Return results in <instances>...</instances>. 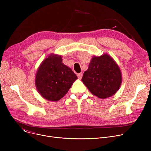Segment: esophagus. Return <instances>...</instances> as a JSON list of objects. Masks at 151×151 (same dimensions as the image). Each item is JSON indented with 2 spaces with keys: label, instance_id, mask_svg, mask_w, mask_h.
<instances>
[{
  "label": "esophagus",
  "instance_id": "1",
  "mask_svg": "<svg viewBox=\"0 0 151 151\" xmlns=\"http://www.w3.org/2000/svg\"><path fill=\"white\" fill-rule=\"evenodd\" d=\"M77 76L79 79H81L82 78V76H83V73H78L77 75Z\"/></svg>",
  "mask_w": 151,
  "mask_h": 151
}]
</instances>
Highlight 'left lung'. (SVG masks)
Instances as JSON below:
<instances>
[{"label": "left lung", "mask_w": 151, "mask_h": 151, "mask_svg": "<svg viewBox=\"0 0 151 151\" xmlns=\"http://www.w3.org/2000/svg\"><path fill=\"white\" fill-rule=\"evenodd\" d=\"M82 81L94 96L106 99L113 96L120 88L122 75L113 59L105 54L92 58Z\"/></svg>", "instance_id": "8db88e82"}]
</instances>
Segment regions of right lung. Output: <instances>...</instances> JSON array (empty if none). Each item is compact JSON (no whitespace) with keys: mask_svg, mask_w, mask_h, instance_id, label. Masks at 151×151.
<instances>
[{"mask_svg":"<svg viewBox=\"0 0 151 151\" xmlns=\"http://www.w3.org/2000/svg\"><path fill=\"white\" fill-rule=\"evenodd\" d=\"M76 79L71 69L62 63V56L51 55L39 67L35 85L43 98L56 101L67 93Z\"/></svg>","mask_w":151,"mask_h":151,"instance_id":"obj_1","label":"right lung"}]
</instances>
